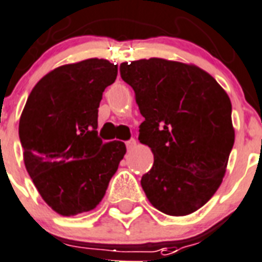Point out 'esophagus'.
Segmentation results:
<instances>
[{
	"label": "esophagus",
	"instance_id": "esophagus-1",
	"mask_svg": "<svg viewBox=\"0 0 262 262\" xmlns=\"http://www.w3.org/2000/svg\"><path fill=\"white\" fill-rule=\"evenodd\" d=\"M125 146H127V150H133L137 146V141L135 139H129V141L125 142Z\"/></svg>",
	"mask_w": 262,
	"mask_h": 262
}]
</instances>
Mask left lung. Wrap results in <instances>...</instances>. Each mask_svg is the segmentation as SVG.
Masks as SVG:
<instances>
[{
    "instance_id": "obj_1",
    "label": "left lung",
    "mask_w": 262,
    "mask_h": 262,
    "mask_svg": "<svg viewBox=\"0 0 262 262\" xmlns=\"http://www.w3.org/2000/svg\"><path fill=\"white\" fill-rule=\"evenodd\" d=\"M144 121L139 141L154 154L142 176L148 202L171 216L198 211L222 184L234 144L231 101L193 64L150 58L120 64Z\"/></svg>"
}]
</instances>
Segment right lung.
Here are the masks:
<instances>
[{
  "label": "right lung",
  "mask_w": 262,
  "mask_h": 262,
  "mask_svg": "<svg viewBox=\"0 0 262 262\" xmlns=\"http://www.w3.org/2000/svg\"><path fill=\"white\" fill-rule=\"evenodd\" d=\"M116 75L118 64L92 58L54 69L28 96L18 124L24 164L62 216L96 208L125 154L123 142L102 143L97 135L102 92Z\"/></svg>",
  "instance_id": "add662e5"
}]
</instances>
